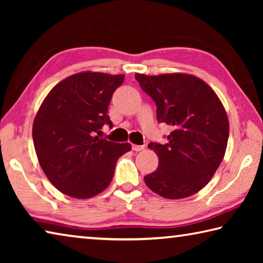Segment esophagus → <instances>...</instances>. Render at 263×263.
<instances>
[{
    "mask_svg": "<svg viewBox=\"0 0 263 263\" xmlns=\"http://www.w3.org/2000/svg\"><path fill=\"white\" fill-rule=\"evenodd\" d=\"M132 149L136 151V152H140V151L145 149L144 145H132Z\"/></svg>",
    "mask_w": 263,
    "mask_h": 263,
    "instance_id": "34e87169",
    "label": "esophagus"
}]
</instances>
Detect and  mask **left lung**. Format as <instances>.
I'll return each instance as SVG.
<instances>
[{
    "mask_svg": "<svg viewBox=\"0 0 263 263\" xmlns=\"http://www.w3.org/2000/svg\"><path fill=\"white\" fill-rule=\"evenodd\" d=\"M136 80L157 104V118L172 127L164 145L151 142L157 171L144 177L155 194L168 199L189 197L212 179L225 155L229 118L213 89L195 75H145Z\"/></svg>",
    "mask_w": 263,
    "mask_h": 263,
    "instance_id": "obj_1",
    "label": "left lung"
}]
</instances>
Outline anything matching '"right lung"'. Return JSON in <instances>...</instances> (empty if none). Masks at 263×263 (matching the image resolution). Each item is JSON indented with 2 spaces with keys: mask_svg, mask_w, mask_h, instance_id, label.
Masks as SVG:
<instances>
[{
  "mask_svg": "<svg viewBox=\"0 0 263 263\" xmlns=\"http://www.w3.org/2000/svg\"><path fill=\"white\" fill-rule=\"evenodd\" d=\"M125 75L81 72L62 80L48 92L35 115L32 137L39 164L62 194L86 199L110 184L117 160L131 144L102 139L111 127L108 106Z\"/></svg>",
  "mask_w": 263,
  "mask_h": 263,
  "instance_id": "1",
  "label": "right lung"
}]
</instances>
